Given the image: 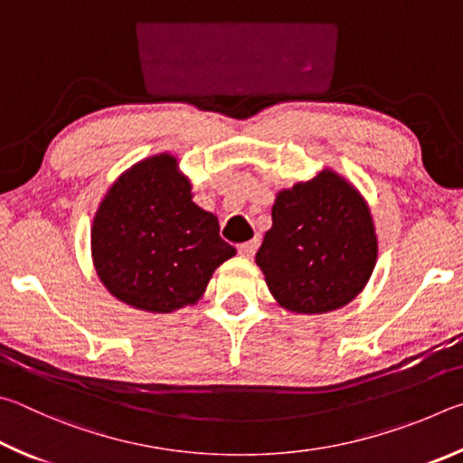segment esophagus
I'll list each match as a JSON object with an SVG mask.
<instances>
[{
  "mask_svg": "<svg viewBox=\"0 0 463 463\" xmlns=\"http://www.w3.org/2000/svg\"><path fill=\"white\" fill-rule=\"evenodd\" d=\"M258 244H260V241H258V240H250V241H244V244H240V246H238V252H240V256H244V258H252V256L256 254Z\"/></svg>",
  "mask_w": 463,
  "mask_h": 463,
  "instance_id": "1",
  "label": "esophagus"
}]
</instances>
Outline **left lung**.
Returning <instances> with one entry per match:
<instances>
[{
	"label": "left lung",
	"instance_id": "8db88e82",
	"mask_svg": "<svg viewBox=\"0 0 463 463\" xmlns=\"http://www.w3.org/2000/svg\"><path fill=\"white\" fill-rule=\"evenodd\" d=\"M370 209L342 176L323 170L280 191L256 254L274 298L295 313H327L352 301L376 262Z\"/></svg>",
	"mask_w": 463,
	"mask_h": 463
}]
</instances>
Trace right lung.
I'll list each match as a JSON object with an SVG mask.
<instances>
[{"label":"right lung","instance_id":"obj_1","mask_svg":"<svg viewBox=\"0 0 463 463\" xmlns=\"http://www.w3.org/2000/svg\"><path fill=\"white\" fill-rule=\"evenodd\" d=\"M176 160L160 154L121 175L93 219V262L113 297L142 311L194 305L236 248L213 213L191 201Z\"/></svg>","mask_w":463,"mask_h":463}]
</instances>
